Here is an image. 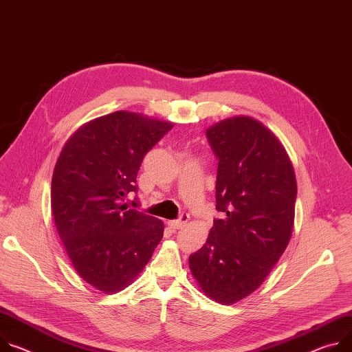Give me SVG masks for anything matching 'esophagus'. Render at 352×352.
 <instances>
[{
  "mask_svg": "<svg viewBox=\"0 0 352 352\" xmlns=\"http://www.w3.org/2000/svg\"><path fill=\"white\" fill-rule=\"evenodd\" d=\"M188 220H189V214H188V213H182L178 220H171V221H168V226H170L171 229H182V228L186 225V223H188Z\"/></svg>",
  "mask_w": 352,
  "mask_h": 352,
  "instance_id": "obj_1",
  "label": "esophagus"
}]
</instances>
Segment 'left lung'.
Returning <instances> with one entry per match:
<instances>
[{"label":"left lung","instance_id":"left-lung-1","mask_svg":"<svg viewBox=\"0 0 352 352\" xmlns=\"http://www.w3.org/2000/svg\"><path fill=\"white\" fill-rule=\"evenodd\" d=\"M217 157L216 209L206 243L189 268L210 299L232 305L265 280L291 240L296 178L276 136L250 116L221 120L206 131Z\"/></svg>","mask_w":352,"mask_h":352}]
</instances>
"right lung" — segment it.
Listing matches in <instances>:
<instances>
[{
    "label": "right lung",
    "instance_id": "add662e5",
    "mask_svg": "<svg viewBox=\"0 0 352 352\" xmlns=\"http://www.w3.org/2000/svg\"><path fill=\"white\" fill-rule=\"evenodd\" d=\"M173 126L118 111L81 126L57 158L54 225L77 274L101 292L131 285L163 239L162 220L129 209L123 199L138 192L144 155Z\"/></svg>",
    "mask_w": 352,
    "mask_h": 352
}]
</instances>
